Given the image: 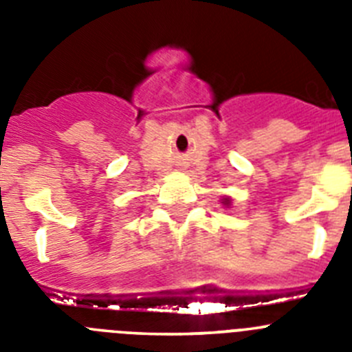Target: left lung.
<instances>
[{"mask_svg":"<svg viewBox=\"0 0 352 352\" xmlns=\"http://www.w3.org/2000/svg\"><path fill=\"white\" fill-rule=\"evenodd\" d=\"M223 204H227V201H226V203H223Z\"/></svg>","mask_w":352,"mask_h":352,"instance_id":"1","label":"left lung"}]
</instances>
